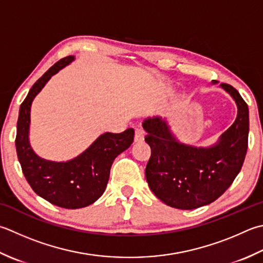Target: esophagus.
I'll list each match as a JSON object with an SVG mask.
<instances>
[{"instance_id":"1","label":"esophagus","mask_w":263,"mask_h":263,"mask_svg":"<svg viewBox=\"0 0 263 263\" xmlns=\"http://www.w3.org/2000/svg\"><path fill=\"white\" fill-rule=\"evenodd\" d=\"M143 139H145V132L141 128H136V132H135V141L136 142H140L143 141Z\"/></svg>"}]
</instances>
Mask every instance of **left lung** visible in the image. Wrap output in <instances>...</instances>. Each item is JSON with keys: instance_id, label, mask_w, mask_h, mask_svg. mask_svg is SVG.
<instances>
[{"instance_id": "obj_1", "label": "left lung", "mask_w": 263, "mask_h": 263, "mask_svg": "<svg viewBox=\"0 0 263 263\" xmlns=\"http://www.w3.org/2000/svg\"><path fill=\"white\" fill-rule=\"evenodd\" d=\"M238 107L237 118L211 148L178 142L158 117L142 123L152 148L146 179L155 196L171 208L193 210L214 202L243 166L249 146V108L234 86L221 83Z\"/></svg>"}]
</instances>
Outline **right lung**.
I'll list each match as a JSON object with an SVG mask.
<instances>
[{"label": "right lung", "instance_id": "right-lung-1", "mask_svg": "<svg viewBox=\"0 0 263 263\" xmlns=\"http://www.w3.org/2000/svg\"><path fill=\"white\" fill-rule=\"evenodd\" d=\"M74 60L65 57L35 82L20 105L15 149L23 173L34 192L51 204L64 209H81L95 203L104 194L114 159L131 146L135 130L100 136L80 156L68 162L40 158L28 141L30 106L51 76Z\"/></svg>", "mask_w": 263, "mask_h": 263}]
</instances>
